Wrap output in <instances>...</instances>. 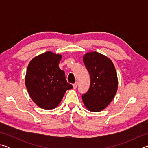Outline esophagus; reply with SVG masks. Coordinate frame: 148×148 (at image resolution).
I'll return each instance as SVG.
<instances>
[{"mask_svg":"<svg viewBox=\"0 0 148 148\" xmlns=\"http://www.w3.org/2000/svg\"><path fill=\"white\" fill-rule=\"evenodd\" d=\"M72 86H73V88L74 89H76L77 88V82H76V83L74 84L73 85H72Z\"/></svg>","mask_w":148,"mask_h":148,"instance_id":"1","label":"esophagus"}]
</instances>
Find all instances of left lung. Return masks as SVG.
Segmentation results:
<instances>
[{
  "instance_id": "8db88e82",
  "label": "left lung",
  "mask_w": 148,
  "mask_h": 148,
  "mask_svg": "<svg viewBox=\"0 0 148 148\" xmlns=\"http://www.w3.org/2000/svg\"><path fill=\"white\" fill-rule=\"evenodd\" d=\"M83 61L91 77V86L82 101L89 111L99 112L111 103L118 87V79L113 62L97 51L86 53Z\"/></svg>"
}]
</instances>
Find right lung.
Returning <instances> with one entry per match:
<instances>
[{
    "instance_id": "right-lung-1",
    "label": "right lung",
    "mask_w": 148,
    "mask_h": 148,
    "mask_svg": "<svg viewBox=\"0 0 148 148\" xmlns=\"http://www.w3.org/2000/svg\"><path fill=\"white\" fill-rule=\"evenodd\" d=\"M62 55L46 51L34 57L28 65L25 86L35 104L44 110L56 108L65 92L72 89L59 64Z\"/></svg>"
}]
</instances>
